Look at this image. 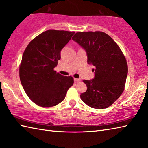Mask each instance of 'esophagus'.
Segmentation results:
<instances>
[{
	"instance_id": "obj_1",
	"label": "esophagus",
	"mask_w": 148,
	"mask_h": 148,
	"mask_svg": "<svg viewBox=\"0 0 148 148\" xmlns=\"http://www.w3.org/2000/svg\"><path fill=\"white\" fill-rule=\"evenodd\" d=\"M74 80H75V81H76V82H80V81H81V79H76V78H75Z\"/></svg>"
}]
</instances>
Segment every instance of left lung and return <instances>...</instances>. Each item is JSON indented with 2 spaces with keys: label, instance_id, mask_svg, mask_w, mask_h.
<instances>
[{
  "label": "left lung",
  "instance_id": "obj_1",
  "mask_svg": "<svg viewBox=\"0 0 148 148\" xmlns=\"http://www.w3.org/2000/svg\"><path fill=\"white\" fill-rule=\"evenodd\" d=\"M72 40L85 50L95 77L84 80L87 86L80 99L89 106L104 109L113 104L124 90L127 64L124 55L111 37L101 32H78Z\"/></svg>",
  "mask_w": 148,
  "mask_h": 148
}]
</instances>
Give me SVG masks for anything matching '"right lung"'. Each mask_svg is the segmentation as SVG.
<instances>
[{"label": "right lung", "instance_id": "obj_1", "mask_svg": "<svg viewBox=\"0 0 148 148\" xmlns=\"http://www.w3.org/2000/svg\"><path fill=\"white\" fill-rule=\"evenodd\" d=\"M73 32L49 29L38 35L27 45L19 68L24 91L42 107H51L65 99L73 79L57 73L54 68L60 51L74 35Z\"/></svg>", "mask_w": 148, "mask_h": 148}]
</instances>
